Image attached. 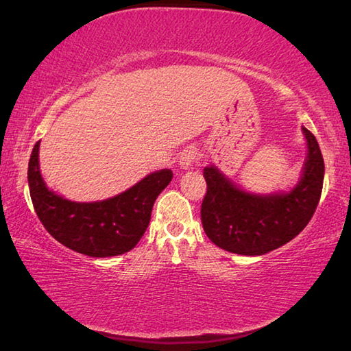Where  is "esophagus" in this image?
Wrapping results in <instances>:
<instances>
[{
  "instance_id": "1",
  "label": "esophagus",
  "mask_w": 351,
  "mask_h": 351,
  "mask_svg": "<svg viewBox=\"0 0 351 351\" xmlns=\"http://www.w3.org/2000/svg\"><path fill=\"white\" fill-rule=\"evenodd\" d=\"M198 159V153L197 150H186L180 158V165L182 169H189L195 161Z\"/></svg>"
}]
</instances>
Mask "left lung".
I'll list each match as a JSON object with an SVG mask.
<instances>
[{"instance_id": "obj_1", "label": "left lung", "mask_w": 351, "mask_h": 351, "mask_svg": "<svg viewBox=\"0 0 351 351\" xmlns=\"http://www.w3.org/2000/svg\"><path fill=\"white\" fill-rule=\"evenodd\" d=\"M302 130L306 161L299 184L288 193H247L215 165L204 169L207 192L201 204V223L218 247L240 255H263L287 245L310 223L322 193L325 165L314 134Z\"/></svg>"}]
</instances>
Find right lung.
<instances>
[{"mask_svg": "<svg viewBox=\"0 0 351 351\" xmlns=\"http://www.w3.org/2000/svg\"><path fill=\"white\" fill-rule=\"evenodd\" d=\"M40 141L29 159L27 181L34 209L54 239L90 257L121 255L138 245L148 228L158 195L173 178L164 169L145 176L132 189L96 203H74L46 187L38 165Z\"/></svg>", "mask_w": 351, "mask_h": 351, "instance_id": "right-lung-1", "label": "right lung"}]
</instances>
